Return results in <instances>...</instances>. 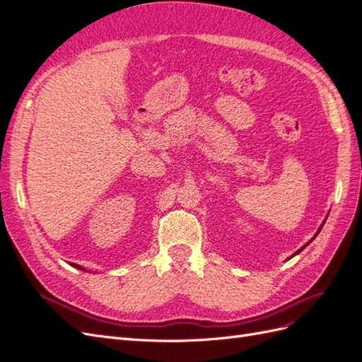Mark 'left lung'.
Returning a JSON list of instances; mask_svg holds the SVG:
<instances>
[{
    "instance_id": "obj_1",
    "label": "left lung",
    "mask_w": 362,
    "mask_h": 362,
    "mask_svg": "<svg viewBox=\"0 0 362 362\" xmlns=\"http://www.w3.org/2000/svg\"><path fill=\"white\" fill-rule=\"evenodd\" d=\"M322 226H323V225H322ZM322 226H320V229H322ZM320 229H319V233H320ZM319 233H317V234H319ZM317 234H315V235H317ZM300 250H302V249H300ZM300 250H298V252H300ZM298 252H296V254H298Z\"/></svg>"
}]
</instances>
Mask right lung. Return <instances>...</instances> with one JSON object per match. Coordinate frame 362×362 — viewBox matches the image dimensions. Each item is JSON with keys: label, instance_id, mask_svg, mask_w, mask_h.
Segmentation results:
<instances>
[{"label": "right lung", "instance_id": "1", "mask_svg": "<svg viewBox=\"0 0 362 362\" xmlns=\"http://www.w3.org/2000/svg\"><path fill=\"white\" fill-rule=\"evenodd\" d=\"M75 266V264H74ZM75 267H78V269H83V267H80V266H75Z\"/></svg>", "mask_w": 362, "mask_h": 362}]
</instances>
